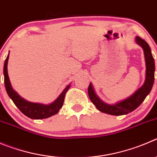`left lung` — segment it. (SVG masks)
Masks as SVG:
<instances>
[{
  "label": "left lung",
  "mask_w": 157,
  "mask_h": 157,
  "mask_svg": "<svg viewBox=\"0 0 157 157\" xmlns=\"http://www.w3.org/2000/svg\"><path fill=\"white\" fill-rule=\"evenodd\" d=\"M136 42L143 49L146 62V78L143 85L134 94L124 100L115 104L109 105L100 99L95 93L92 83L88 87V95L92 103L100 112L112 115H123L132 112L138 108L148 94L150 93L154 83L155 61L152 55L151 49L147 42L139 36L136 37Z\"/></svg>",
  "instance_id": "obj_1"
}]
</instances>
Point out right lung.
<instances>
[{
	"label": "right lung",
	"instance_id": "add662e5",
	"mask_svg": "<svg viewBox=\"0 0 157 157\" xmlns=\"http://www.w3.org/2000/svg\"><path fill=\"white\" fill-rule=\"evenodd\" d=\"M9 59V53L4 61V85H5L6 91L8 93L10 98L13 101L14 105L17 106L25 115L32 119H43L52 116L58 113L61 108L63 107L65 98L66 93L70 87V84H68L65 89L63 90L59 96L52 103L49 105L41 103H34L26 101L21 98L14 89L10 82L9 77L8 74V63Z\"/></svg>",
	"mask_w": 157,
	"mask_h": 157
}]
</instances>
